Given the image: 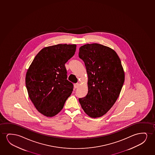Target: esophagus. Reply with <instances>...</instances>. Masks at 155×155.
Instances as JSON below:
<instances>
[{
  "label": "esophagus",
  "mask_w": 155,
  "mask_h": 155,
  "mask_svg": "<svg viewBox=\"0 0 155 155\" xmlns=\"http://www.w3.org/2000/svg\"><path fill=\"white\" fill-rule=\"evenodd\" d=\"M79 84L78 83H76V84H74V87L75 88H78L79 87Z\"/></svg>",
  "instance_id": "esophagus-1"
}]
</instances>
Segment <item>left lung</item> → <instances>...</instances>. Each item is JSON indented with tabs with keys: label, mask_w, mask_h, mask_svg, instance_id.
<instances>
[{
	"label": "left lung",
	"mask_w": 155,
	"mask_h": 155,
	"mask_svg": "<svg viewBox=\"0 0 155 155\" xmlns=\"http://www.w3.org/2000/svg\"><path fill=\"white\" fill-rule=\"evenodd\" d=\"M79 57L88 75V93L79 102L89 117H100L113 106L123 86L125 74L121 60L114 50L98 43L81 47Z\"/></svg>",
	"instance_id": "8db88e82"
}]
</instances>
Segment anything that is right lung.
<instances>
[{"mask_svg":"<svg viewBox=\"0 0 155 155\" xmlns=\"http://www.w3.org/2000/svg\"><path fill=\"white\" fill-rule=\"evenodd\" d=\"M76 45L59 44L43 48L26 72V87L36 110L47 117L58 114L73 91L64 64L74 55Z\"/></svg>","mask_w":155,"mask_h":155,"instance_id":"add662e5","label":"right lung"}]
</instances>
